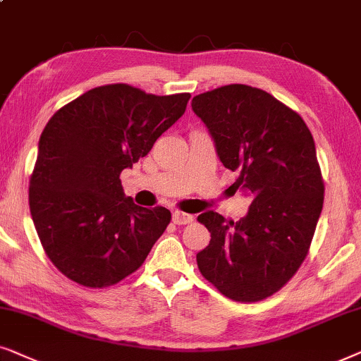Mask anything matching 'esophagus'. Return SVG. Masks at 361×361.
Returning <instances> with one entry per match:
<instances>
[{
    "mask_svg": "<svg viewBox=\"0 0 361 361\" xmlns=\"http://www.w3.org/2000/svg\"><path fill=\"white\" fill-rule=\"evenodd\" d=\"M193 221V216L188 213H183V211H173V223L175 224H190Z\"/></svg>",
    "mask_w": 361,
    "mask_h": 361,
    "instance_id": "1",
    "label": "esophagus"
}]
</instances>
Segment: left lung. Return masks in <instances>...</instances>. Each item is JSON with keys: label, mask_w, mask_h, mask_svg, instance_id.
<instances>
[{"label": "left lung", "mask_w": 361, "mask_h": 361, "mask_svg": "<svg viewBox=\"0 0 361 361\" xmlns=\"http://www.w3.org/2000/svg\"><path fill=\"white\" fill-rule=\"evenodd\" d=\"M191 107L223 165L238 171L234 188L252 196L238 223L214 211L198 216L211 233L196 254L200 272L228 299H267L299 271L324 206L314 137L295 110L251 85L200 94Z\"/></svg>", "instance_id": "obj_1"}]
</instances>
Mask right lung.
I'll list each match as a JSON object with an SVG mask.
<instances>
[{
	"instance_id": "1",
	"label": "right lung",
	"mask_w": 361,
	"mask_h": 361,
	"mask_svg": "<svg viewBox=\"0 0 361 361\" xmlns=\"http://www.w3.org/2000/svg\"><path fill=\"white\" fill-rule=\"evenodd\" d=\"M190 97L100 85L47 122L30 180V209L47 257L67 279L89 289L117 284L165 233L170 211L137 206L125 196L120 173L152 150Z\"/></svg>"
}]
</instances>
